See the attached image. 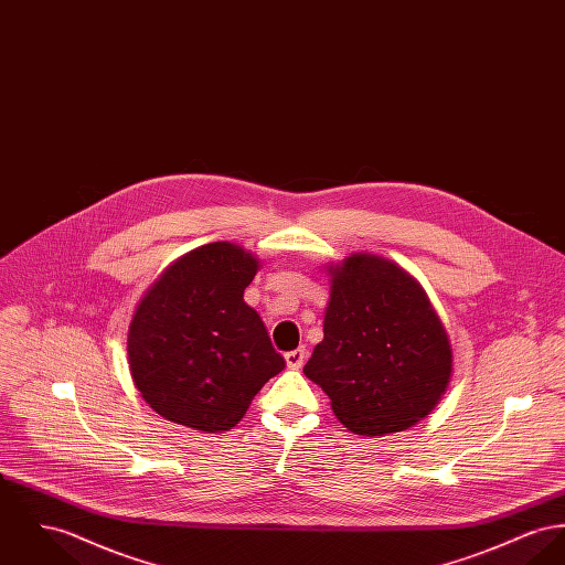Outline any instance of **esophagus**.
<instances>
[{
  "mask_svg": "<svg viewBox=\"0 0 565 565\" xmlns=\"http://www.w3.org/2000/svg\"><path fill=\"white\" fill-rule=\"evenodd\" d=\"M285 362H287L289 369H301L303 362H306V349L298 347V349H294V351H287V353H285Z\"/></svg>",
  "mask_w": 565,
  "mask_h": 565,
  "instance_id": "obj_1",
  "label": "esophagus"
}]
</instances>
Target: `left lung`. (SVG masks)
I'll list each match as a JSON object with an SVG mask.
<instances>
[{
    "mask_svg": "<svg viewBox=\"0 0 565 565\" xmlns=\"http://www.w3.org/2000/svg\"><path fill=\"white\" fill-rule=\"evenodd\" d=\"M303 375L321 385L349 430L396 433L430 414L446 392L450 340L403 267L353 255L332 271L323 340Z\"/></svg>",
    "mask_w": 565,
    "mask_h": 565,
    "instance_id": "obj_1",
    "label": "left lung"
}]
</instances>
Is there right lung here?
I'll return each mask as SVG.
<instances>
[{"instance_id":"right-lung-1","label":"right lung","mask_w":565,"mask_h":565,"mask_svg":"<svg viewBox=\"0 0 565 565\" xmlns=\"http://www.w3.org/2000/svg\"><path fill=\"white\" fill-rule=\"evenodd\" d=\"M259 262L214 242L171 265L139 303L128 330L130 375L158 415L223 433L285 369L262 317L244 301Z\"/></svg>"}]
</instances>
